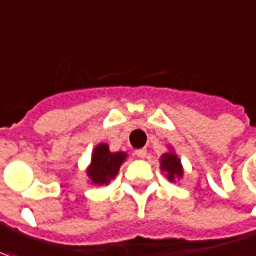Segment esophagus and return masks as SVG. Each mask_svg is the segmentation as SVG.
I'll list each match as a JSON object with an SVG mask.
<instances>
[{"instance_id":"1","label":"esophagus","mask_w":256,"mask_h":256,"mask_svg":"<svg viewBox=\"0 0 256 256\" xmlns=\"http://www.w3.org/2000/svg\"><path fill=\"white\" fill-rule=\"evenodd\" d=\"M135 154H136L139 158H144L146 156V149H138V150H135Z\"/></svg>"}]
</instances>
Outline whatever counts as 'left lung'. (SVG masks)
Segmentation results:
<instances>
[{"mask_svg":"<svg viewBox=\"0 0 256 256\" xmlns=\"http://www.w3.org/2000/svg\"><path fill=\"white\" fill-rule=\"evenodd\" d=\"M160 168H162V172H166V177L172 182H174L177 178H181L184 174L181 160L172 152V149H170V152H167L160 158Z\"/></svg>","mask_w":256,"mask_h":256,"instance_id":"obj_1","label":"left lung"}]
</instances>
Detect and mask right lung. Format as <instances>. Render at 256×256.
Segmentation results:
<instances>
[{
	"instance_id": "right-lung-1",
	"label": "right lung",
	"mask_w": 256,
	"mask_h": 256,
	"mask_svg": "<svg viewBox=\"0 0 256 256\" xmlns=\"http://www.w3.org/2000/svg\"><path fill=\"white\" fill-rule=\"evenodd\" d=\"M126 158L125 152H110L107 144H98L92 153L90 166L88 167V177L94 185H107L117 176L121 164Z\"/></svg>"
}]
</instances>
